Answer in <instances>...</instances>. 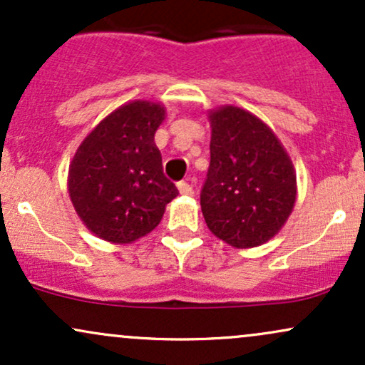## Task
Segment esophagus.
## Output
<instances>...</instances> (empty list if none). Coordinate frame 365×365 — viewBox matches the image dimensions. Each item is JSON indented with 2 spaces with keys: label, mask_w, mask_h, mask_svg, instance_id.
Wrapping results in <instances>:
<instances>
[{
  "label": "esophagus",
  "mask_w": 365,
  "mask_h": 365,
  "mask_svg": "<svg viewBox=\"0 0 365 365\" xmlns=\"http://www.w3.org/2000/svg\"><path fill=\"white\" fill-rule=\"evenodd\" d=\"M178 190L182 195H192L194 194V187L188 182H178Z\"/></svg>",
  "instance_id": "34e87169"
}]
</instances>
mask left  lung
Instances as JSON below:
<instances>
[{"instance_id": "left-lung-1", "label": "left lung", "mask_w": 365, "mask_h": 365, "mask_svg": "<svg viewBox=\"0 0 365 365\" xmlns=\"http://www.w3.org/2000/svg\"><path fill=\"white\" fill-rule=\"evenodd\" d=\"M211 163L200 207L212 233L249 249L278 233L295 204V171L266 123L240 108L211 113Z\"/></svg>"}]
</instances>
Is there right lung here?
<instances>
[{"label": "right lung", "mask_w": 365, "mask_h": 365, "mask_svg": "<svg viewBox=\"0 0 365 365\" xmlns=\"http://www.w3.org/2000/svg\"><path fill=\"white\" fill-rule=\"evenodd\" d=\"M165 118L156 103L125 104L98 125L73 156L68 190L91 232L113 244H130L159 225L178 195L163 173L154 133Z\"/></svg>", "instance_id": "right-lung-1"}]
</instances>
